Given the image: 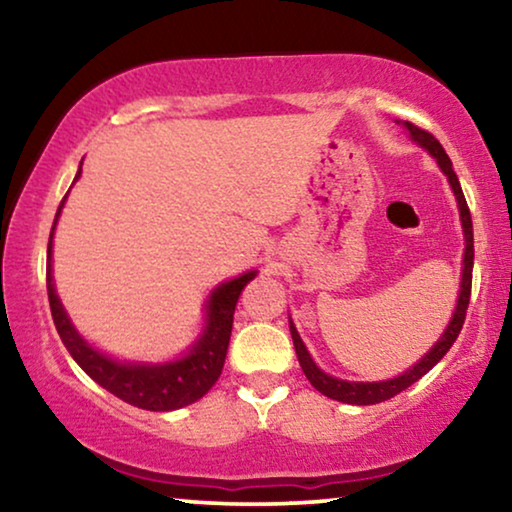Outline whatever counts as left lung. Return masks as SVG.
Masks as SVG:
<instances>
[{"mask_svg":"<svg viewBox=\"0 0 512 512\" xmlns=\"http://www.w3.org/2000/svg\"><path fill=\"white\" fill-rule=\"evenodd\" d=\"M405 128H408L412 142H417L422 149H426L431 153L433 158H436V163L443 174L450 181L452 191H454V198H457V207H459V219H461V228H464V242H466V249H464V268H461V289H459V298H457V307H454V314L450 319V324L440 335L436 345H433L429 352H426L422 359L417 363H412V366L405 370V373L391 377V380H382V382H349V380H340V377H333L321 370L317 363L312 361L310 352H307V347L303 345V340H300V335L296 331V326H293V321L289 317V328H291V338H293V347H296V354H298V361H300V368H303V373L310 384L321 394L333 398V401H340V403H349V405H375V403H382V401H389V398H394L396 394H401L410 387V384H415L419 377H424L429 370L436 366V363L443 359V356L450 352V347L454 345V340H457V335L461 331V326H464V319H466V310H468V300H471V282H473V221H471V212H468V205H466V198H464V191H461V184L457 179V174L452 170V160L447 158V153L443 146L436 137L431 135V132H426L422 128H417V125H412L408 121H403Z\"/></svg>","mask_w":512,"mask_h":512,"instance_id":"8db88e82","label":"left lung"}]
</instances>
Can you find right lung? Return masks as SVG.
<instances>
[{
	"instance_id": "add662e5",
	"label": "right lung",
	"mask_w": 512,
	"mask_h": 512,
	"mask_svg": "<svg viewBox=\"0 0 512 512\" xmlns=\"http://www.w3.org/2000/svg\"><path fill=\"white\" fill-rule=\"evenodd\" d=\"M83 165V160H81ZM81 177V167L76 172L74 181ZM67 195L62 198L58 214H55L51 240H48V265H46V289L48 303H51V314L58 328L60 340L65 342L67 352L72 359L93 377V380L111 394L121 398V401L135 405L142 410L167 412L179 410L184 405H191L207 394L219 380L223 361H226L230 331H233V314L237 298L244 286L256 277V270L244 272V275L230 279L216 286L205 305V328L202 335L193 342L186 356L165 363H135V361H118L114 356L95 349L81 333L76 331L72 319L67 317L65 307H62L58 293L53 284V233L58 216L65 205Z\"/></svg>"
}]
</instances>
